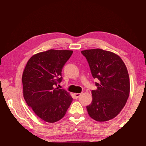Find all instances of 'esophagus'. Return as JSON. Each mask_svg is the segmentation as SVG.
Masks as SVG:
<instances>
[{"instance_id":"obj_1","label":"esophagus","mask_w":146,"mask_h":146,"mask_svg":"<svg viewBox=\"0 0 146 146\" xmlns=\"http://www.w3.org/2000/svg\"><path fill=\"white\" fill-rule=\"evenodd\" d=\"M81 93H75L74 94V96H75V97H76V98H78L79 97H80V96H81Z\"/></svg>"}]
</instances>
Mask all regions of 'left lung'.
Segmentation results:
<instances>
[{"instance_id":"1","label":"left lung","mask_w":146,"mask_h":146,"mask_svg":"<svg viewBox=\"0 0 146 146\" xmlns=\"http://www.w3.org/2000/svg\"><path fill=\"white\" fill-rule=\"evenodd\" d=\"M96 83L92 101L86 107L90 116L99 122L115 117L124 107L130 94V78L125 63L113 52L100 48L82 50Z\"/></svg>"}]
</instances>
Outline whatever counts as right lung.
I'll use <instances>...</instances> for the list:
<instances>
[{
    "mask_svg": "<svg viewBox=\"0 0 146 146\" xmlns=\"http://www.w3.org/2000/svg\"><path fill=\"white\" fill-rule=\"evenodd\" d=\"M72 53L54 49L38 53L29 60L24 70V98L34 113L46 122L60 120L71 104L69 92L56 86L62 80V69Z\"/></svg>",
    "mask_w": 146,
    "mask_h": 146,
    "instance_id": "obj_1",
    "label": "right lung"
}]
</instances>
